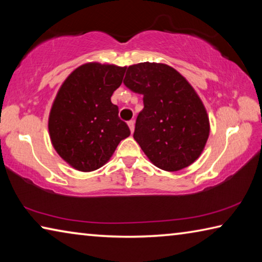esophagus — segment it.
Listing matches in <instances>:
<instances>
[{
	"mask_svg": "<svg viewBox=\"0 0 262 262\" xmlns=\"http://www.w3.org/2000/svg\"><path fill=\"white\" fill-rule=\"evenodd\" d=\"M127 123H128V126H129V129H130V132H132V133H134V128H135V122H134V120L128 121Z\"/></svg>",
	"mask_w": 262,
	"mask_h": 262,
	"instance_id": "1",
	"label": "esophagus"
}]
</instances>
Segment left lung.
I'll use <instances>...</instances> for the list:
<instances>
[{"mask_svg": "<svg viewBox=\"0 0 262 262\" xmlns=\"http://www.w3.org/2000/svg\"><path fill=\"white\" fill-rule=\"evenodd\" d=\"M123 84L143 95L134 139L164 171H179L200 156L209 136V119L201 99L170 66L142 62L127 68Z\"/></svg>", "mask_w": 262, "mask_h": 262, "instance_id": "obj_1", "label": "left lung"}]
</instances>
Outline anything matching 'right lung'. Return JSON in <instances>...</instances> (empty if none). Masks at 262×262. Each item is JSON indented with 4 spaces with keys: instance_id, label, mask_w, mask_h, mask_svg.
Returning <instances> with one entry per match:
<instances>
[{
    "instance_id": "right-lung-1",
    "label": "right lung",
    "mask_w": 262,
    "mask_h": 262,
    "mask_svg": "<svg viewBox=\"0 0 262 262\" xmlns=\"http://www.w3.org/2000/svg\"><path fill=\"white\" fill-rule=\"evenodd\" d=\"M125 72L114 64H83L57 92L48 120L51 141L61 158L78 171L103 166L120 141L130 135L111 101Z\"/></svg>"
}]
</instances>
